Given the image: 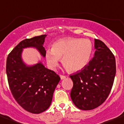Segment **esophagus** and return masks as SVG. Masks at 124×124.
Instances as JSON below:
<instances>
[{
  "mask_svg": "<svg viewBox=\"0 0 124 124\" xmlns=\"http://www.w3.org/2000/svg\"><path fill=\"white\" fill-rule=\"evenodd\" d=\"M60 79H62V80H63V79H64L65 78H66V76H65V75H60Z\"/></svg>",
  "mask_w": 124,
  "mask_h": 124,
  "instance_id": "34e87169",
  "label": "esophagus"
}]
</instances>
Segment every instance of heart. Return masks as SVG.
Listing matches in <instances>:
<instances>
[{
    "mask_svg": "<svg viewBox=\"0 0 124 124\" xmlns=\"http://www.w3.org/2000/svg\"><path fill=\"white\" fill-rule=\"evenodd\" d=\"M93 50L91 41L86 39L67 38L58 39L45 53L49 66L53 70L57 67L62 58V63L71 72H77L86 66Z\"/></svg>",
    "mask_w": 124,
    "mask_h": 124,
    "instance_id": "heart-1",
    "label": "heart"
}]
</instances>
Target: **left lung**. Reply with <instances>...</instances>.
Returning a JSON list of instances; mask_svg holds the SVG:
<instances>
[{"instance_id":"obj_1","label":"left lung","mask_w":124,"mask_h":124,"mask_svg":"<svg viewBox=\"0 0 124 124\" xmlns=\"http://www.w3.org/2000/svg\"><path fill=\"white\" fill-rule=\"evenodd\" d=\"M94 40V56L80 71L70 76L73 83L71 98L81 110L96 108L106 100L116 75L114 54L103 41Z\"/></svg>"}]
</instances>
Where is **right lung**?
<instances>
[{
    "mask_svg": "<svg viewBox=\"0 0 124 124\" xmlns=\"http://www.w3.org/2000/svg\"><path fill=\"white\" fill-rule=\"evenodd\" d=\"M47 35L25 39L8 54L6 60V74L9 89L14 99L24 110L39 114L49 108L54 90L60 80L54 71L38 62L28 66L22 60L23 49L34 47L45 56L43 43Z\"/></svg>",
    "mask_w": 124,
    "mask_h": 124,
    "instance_id": "1",
    "label": "right lung"
}]
</instances>
